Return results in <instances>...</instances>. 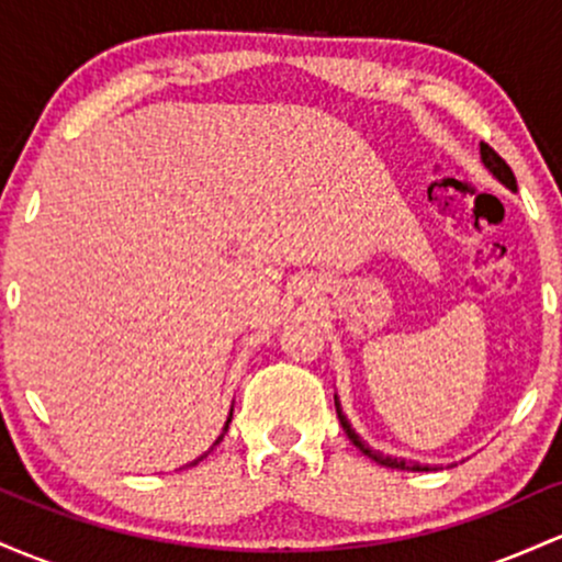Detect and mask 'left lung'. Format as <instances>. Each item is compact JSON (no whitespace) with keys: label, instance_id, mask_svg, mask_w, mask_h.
Returning a JSON list of instances; mask_svg holds the SVG:
<instances>
[{"label":"left lung","instance_id":"8db88e82","mask_svg":"<svg viewBox=\"0 0 562 562\" xmlns=\"http://www.w3.org/2000/svg\"><path fill=\"white\" fill-rule=\"evenodd\" d=\"M481 159H483L485 167H488L491 172H494L496 178H499V180L504 182V186H507V188H513V191H518V180H515V175H513V169H509V164L504 161L502 156L496 154V150L491 148L488 143H481ZM334 406H337V417H339V425H342V430L348 432V438L352 440V446H356V449H361V451L366 453V457H371V459H374L376 464H384V468H393V470H412V472H419V470H430V468H422V464L406 462V459L384 457V453L374 451V449H369V446H366L363 440L358 438L356 430H352V427H350V422L345 419L342 408H339V401H337V395H334Z\"/></svg>","mask_w":562,"mask_h":562}]
</instances>
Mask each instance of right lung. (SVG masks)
I'll list each match as a JSON object with an SVG mask.
<instances>
[{"instance_id":"1","label":"right lung","mask_w":562,"mask_h":562,"mask_svg":"<svg viewBox=\"0 0 562 562\" xmlns=\"http://www.w3.org/2000/svg\"><path fill=\"white\" fill-rule=\"evenodd\" d=\"M231 417H233V412H231ZM231 417H228V422H225V430H223V435H220V438H217V440H214V443H212V449H214V446H217V443H220V440H223V438H225V432H228ZM212 449H210V451H212ZM210 451H206V453H210ZM206 453H201V457H199V459H193V462H191V464H188V468H193V464H199V462H201V459H204V457H206Z\"/></svg>"}]
</instances>
